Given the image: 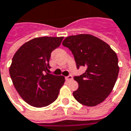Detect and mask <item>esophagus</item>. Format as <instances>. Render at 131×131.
Returning a JSON list of instances; mask_svg holds the SVG:
<instances>
[{
    "label": "esophagus",
    "instance_id": "obj_1",
    "mask_svg": "<svg viewBox=\"0 0 131 131\" xmlns=\"http://www.w3.org/2000/svg\"><path fill=\"white\" fill-rule=\"evenodd\" d=\"M72 79H73V77H72V75H71V74H69V76L66 77V80L67 81H72Z\"/></svg>",
    "mask_w": 131,
    "mask_h": 131
}]
</instances>
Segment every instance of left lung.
<instances>
[{
	"mask_svg": "<svg viewBox=\"0 0 131 131\" xmlns=\"http://www.w3.org/2000/svg\"><path fill=\"white\" fill-rule=\"evenodd\" d=\"M62 45L72 51L78 69L86 67L84 73L74 77L78 84L73 92L74 99L87 106L101 103L112 92L118 75L116 53L106 42L90 35L67 37Z\"/></svg>",
	"mask_w": 131,
	"mask_h": 131,
	"instance_id": "left-lung-1",
	"label": "left lung"
}]
</instances>
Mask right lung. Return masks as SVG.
Returning <instances> with one entry per match:
<instances>
[{
	"instance_id": "right-lung-1",
	"label": "right lung",
	"mask_w": 131,
	"mask_h": 131,
	"mask_svg": "<svg viewBox=\"0 0 131 131\" xmlns=\"http://www.w3.org/2000/svg\"><path fill=\"white\" fill-rule=\"evenodd\" d=\"M63 37L36 38L24 43L15 53L9 68L13 85L25 101L34 107L51 104L65 82L61 75L48 73L51 53Z\"/></svg>"
}]
</instances>
